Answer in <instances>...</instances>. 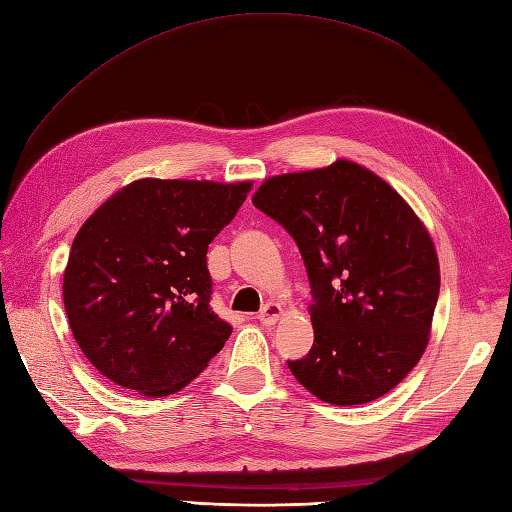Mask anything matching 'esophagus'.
I'll use <instances>...</instances> for the list:
<instances>
[{
  "instance_id": "obj_1",
  "label": "esophagus",
  "mask_w": 512,
  "mask_h": 512,
  "mask_svg": "<svg viewBox=\"0 0 512 512\" xmlns=\"http://www.w3.org/2000/svg\"><path fill=\"white\" fill-rule=\"evenodd\" d=\"M280 315H282V306H280L278 302H267V304L263 306V311H260V313L256 315V320H258L260 324L271 326V324L278 322Z\"/></svg>"
}]
</instances>
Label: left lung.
Here are the masks:
<instances>
[{"instance_id":"left-lung-1","label":"left lung","mask_w":512,"mask_h":512,"mask_svg":"<svg viewBox=\"0 0 512 512\" xmlns=\"http://www.w3.org/2000/svg\"><path fill=\"white\" fill-rule=\"evenodd\" d=\"M254 206L298 245L313 346L287 361L317 399L361 405L399 385L429 342L438 256L405 199L355 162L269 177Z\"/></svg>"}]
</instances>
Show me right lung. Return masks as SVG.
<instances>
[{
	"instance_id": "1",
	"label": "right lung",
	"mask_w": 512,
	"mask_h": 512,
	"mask_svg": "<svg viewBox=\"0 0 512 512\" xmlns=\"http://www.w3.org/2000/svg\"><path fill=\"white\" fill-rule=\"evenodd\" d=\"M252 181L140 179L78 230L63 276L76 344L120 388L166 396L208 366L232 335L210 309L208 245Z\"/></svg>"
}]
</instances>
